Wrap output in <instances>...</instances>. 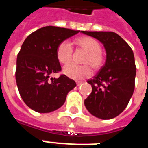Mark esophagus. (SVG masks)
I'll list each match as a JSON object with an SVG mask.
<instances>
[{"instance_id":"1","label":"esophagus","mask_w":148,"mask_h":148,"mask_svg":"<svg viewBox=\"0 0 148 148\" xmlns=\"http://www.w3.org/2000/svg\"><path fill=\"white\" fill-rule=\"evenodd\" d=\"M76 83H77V85L80 86L81 84H82L84 83V81H77Z\"/></svg>"}]
</instances>
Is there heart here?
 <instances>
[{"instance_id":"b5f03b06","label":"heart","mask_w":148,"mask_h":148,"mask_svg":"<svg viewBox=\"0 0 148 148\" xmlns=\"http://www.w3.org/2000/svg\"><path fill=\"white\" fill-rule=\"evenodd\" d=\"M75 45L87 52L84 63L90 64L95 70L100 69L104 64L105 58L101 52V45L95 38L84 36L75 39L74 41ZM71 45L67 41H62L59 44L56 51V56L58 61L63 64H67L71 62L72 59ZM64 74L75 80H81L90 77L92 74V71L89 65H76L70 64L64 67Z\"/></svg>"}]
</instances>
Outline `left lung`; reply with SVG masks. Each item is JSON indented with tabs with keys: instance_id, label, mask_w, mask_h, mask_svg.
<instances>
[{
	"instance_id": "left-lung-1",
	"label": "left lung",
	"mask_w": 148,
	"mask_h": 148,
	"mask_svg": "<svg viewBox=\"0 0 148 148\" xmlns=\"http://www.w3.org/2000/svg\"><path fill=\"white\" fill-rule=\"evenodd\" d=\"M96 38L106 51L105 64L88 80L92 92L84 100L87 110L103 120L117 117L126 108L134 90L136 66L131 47L114 32L84 31Z\"/></svg>"
}]
</instances>
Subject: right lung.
Masks as SVG:
<instances>
[{"label":"right lung","mask_w":148,"mask_h":148,"mask_svg":"<svg viewBox=\"0 0 148 148\" xmlns=\"http://www.w3.org/2000/svg\"><path fill=\"white\" fill-rule=\"evenodd\" d=\"M79 32L44 27L31 34L23 43L17 54L16 82L24 103L34 111L58 110L64 103L67 94L76 87L75 81L66 75L49 78L61 70L56 56L59 44Z\"/></svg>","instance_id":"right-lung-1"}]
</instances>
